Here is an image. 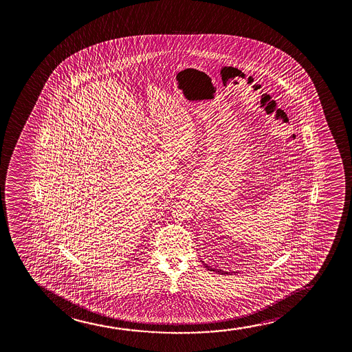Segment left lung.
I'll return each instance as SVG.
<instances>
[{"label":"left lung","instance_id":"8db88e82","mask_svg":"<svg viewBox=\"0 0 352 352\" xmlns=\"http://www.w3.org/2000/svg\"><path fill=\"white\" fill-rule=\"evenodd\" d=\"M208 268H209V267H208Z\"/></svg>","mask_w":352,"mask_h":352}]
</instances>
